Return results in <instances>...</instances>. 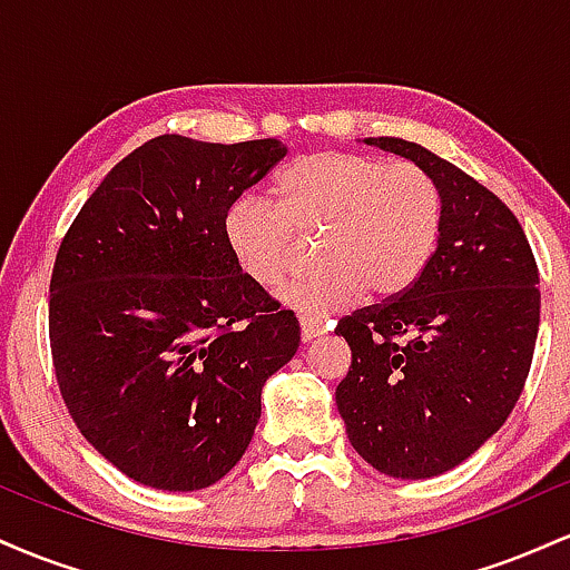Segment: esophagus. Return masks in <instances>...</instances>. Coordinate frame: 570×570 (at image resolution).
Returning a JSON list of instances; mask_svg holds the SVG:
<instances>
[{
	"label": "esophagus",
	"instance_id": "obj_1",
	"mask_svg": "<svg viewBox=\"0 0 570 570\" xmlns=\"http://www.w3.org/2000/svg\"><path fill=\"white\" fill-rule=\"evenodd\" d=\"M326 330H330V326H326L324 322H318V318L299 316V337H303V343H311L313 337H322Z\"/></svg>",
	"mask_w": 570,
	"mask_h": 570
}]
</instances>
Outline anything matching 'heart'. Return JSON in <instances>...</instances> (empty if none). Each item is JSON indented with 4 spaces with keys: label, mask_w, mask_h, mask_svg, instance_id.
<instances>
[{
    "label": "heart",
    "mask_w": 570,
    "mask_h": 570,
    "mask_svg": "<svg viewBox=\"0 0 570 570\" xmlns=\"http://www.w3.org/2000/svg\"><path fill=\"white\" fill-rule=\"evenodd\" d=\"M276 203L240 195L222 219L225 244L248 281L276 286L292 271L297 235L322 233L318 259L278 292L299 316L326 318L370 289H410L440 240L444 200L434 176L412 163L356 153H313L278 174Z\"/></svg>",
    "instance_id": "obj_1"
}]
</instances>
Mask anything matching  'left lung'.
<instances>
[{
  "instance_id": "1",
  "label": "left lung",
  "mask_w": 570,
  "mask_h": 570,
  "mask_svg": "<svg viewBox=\"0 0 570 570\" xmlns=\"http://www.w3.org/2000/svg\"><path fill=\"white\" fill-rule=\"evenodd\" d=\"M364 144L434 176L444 217L410 289L340 318L351 370L335 402L372 469L429 480L476 453L514 410L539 335V267L514 214L472 176L421 144Z\"/></svg>"
}]
</instances>
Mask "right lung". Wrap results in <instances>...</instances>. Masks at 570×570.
Wrapping results in <instances>:
<instances>
[{"label": "right lung", "mask_w": 570, "mask_h": 570, "mask_svg": "<svg viewBox=\"0 0 570 570\" xmlns=\"http://www.w3.org/2000/svg\"><path fill=\"white\" fill-rule=\"evenodd\" d=\"M276 139L158 136L104 176L50 278V348L77 429L130 480L203 490L246 453L263 389L299 348L292 311L235 265L227 206Z\"/></svg>", "instance_id": "obj_1"}]
</instances>
